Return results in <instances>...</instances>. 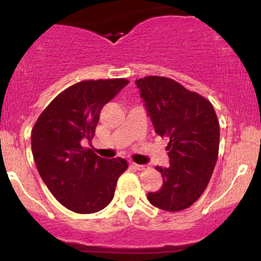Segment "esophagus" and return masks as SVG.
Instances as JSON below:
<instances>
[{
    "label": "esophagus",
    "instance_id": "1",
    "mask_svg": "<svg viewBox=\"0 0 261 261\" xmlns=\"http://www.w3.org/2000/svg\"><path fill=\"white\" fill-rule=\"evenodd\" d=\"M131 166H133L135 169H139V170H143V169H146V166H142V164H136V163H133V164H131Z\"/></svg>",
    "mask_w": 261,
    "mask_h": 261
}]
</instances>
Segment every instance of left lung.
I'll list each match as a JSON object with an SVG mask.
<instances>
[{
    "instance_id": "8db88e82",
    "label": "left lung",
    "mask_w": 261,
    "mask_h": 261,
    "mask_svg": "<svg viewBox=\"0 0 261 261\" xmlns=\"http://www.w3.org/2000/svg\"><path fill=\"white\" fill-rule=\"evenodd\" d=\"M155 134L168 137L169 167H155L163 185L148 193L155 207L176 212L190 207L207 187L220 147V125L210 100L174 80H136Z\"/></svg>"
}]
</instances>
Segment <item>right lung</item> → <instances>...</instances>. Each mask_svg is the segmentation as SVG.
Listing matches in <instances>:
<instances>
[{
    "label": "right lung",
    "mask_w": 261,
    "mask_h": 261,
    "mask_svg": "<svg viewBox=\"0 0 261 261\" xmlns=\"http://www.w3.org/2000/svg\"><path fill=\"white\" fill-rule=\"evenodd\" d=\"M127 83L126 79L74 83L45 108L32 130L39 174L55 199L77 214H94L109 205L128 167L124 158L107 160L82 146L94 136L103 107Z\"/></svg>",
    "instance_id": "obj_1"
}]
</instances>
